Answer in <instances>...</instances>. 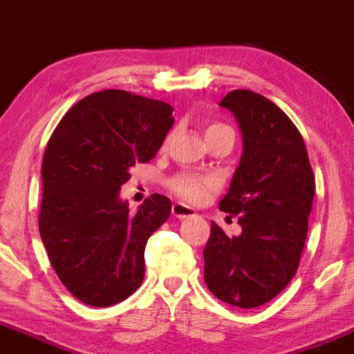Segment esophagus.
Masks as SVG:
<instances>
[{
    "instance_id": "obj_1",
    "label": "esophagus",
    "mask_w": 354,
    "mask_h": 354,
    "mask_svg": "<svg viewBox=\"0 0 354 354\" xmlns=\"http://www.w3.org/2000/svg\"><path fill=\"white\" fill-rule=\"evenodd\" d=\"M171 213L173 216H176L178 219H185V218H191L196 214V211L193 208H189V206L183 205V203H174L173 208H171Z\"/></svg>"
}]
</instances>
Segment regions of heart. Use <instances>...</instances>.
<instances>
[{
  "label": "heart",
  "instance_id": "heart-1",
  "mask_svg": "<svg viewBox=\"0 0 354 354\" xmlns=\"http://www.w3.org/2000/svg\"><path fill=\"white\" fill-rule=\"evenodd\" d=\"M228 128V126L223 124H211L208 129H206V135L211 131H216V129ZM213 181L205 180V178H194V176H183L174 183V191H176L180 196L185 198V200L193 201V203H201L208 198L209 191L213 189Z\"/></svg>",
  "mask_w": 354,
  "mask_h": 354
}]
</instances>
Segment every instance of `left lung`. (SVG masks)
Listing matches in <instances>:
<instances>
[{
	"mask_svg": "<svg viewBox=\"0 0 354 354\" xmlns=\"http://www.w3.org/2000/svg\"><path fill=\"white\" fill-rule=\"evenodd\" d=\"M219 106L236 118L243 153L219 209L238 216L228 236L211 221L205 281L221 301L261 306L293 279L308 234L315 176L301 133L273 101L250 89L228 93Z\"/></svg>",
	"mask_w": 354,
	"mask_h": 354,
	"instance_id": "1",
	"label": "left lung"
}]
</instances>
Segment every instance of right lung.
<instances>
[{"mask_svg": "<svg viewBox=\"0 0 354 354\" xmlns=\"http://www.w3.org/2000/svg\"><path fill=\"white\" fill-rule=\"evenodd\" d=\"M173 123L168 103L104 89L78 101L48 141L39 234L61 283L89 306H113L143 283L146 243L171 201L153 194L131 213L120 189Z\"/></svg>", "mask_w": 354, "mask_h": 354, "instance_id": "add662e5", "label": "right lung"}]
</instances>
